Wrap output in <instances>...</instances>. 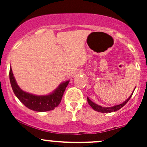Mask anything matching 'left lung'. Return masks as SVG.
I'll return each instance as SVG.
<instances>
[{
	"mask_svg": "<svg viewBox=\"0 0 147 147\" xmlns=\"http://www.w3.org/2000/svg\"><path fill=\"white\" fill-rule=\"evenodd\" d=\"M133 92H134V91H133ZM133 93V92H132V94L130 95V97L127 99H126L125 102H124L120 104H118V105H115L114 106H112V107H102V106L97 105V104H96L95 103L92 102V101H91L90 99L88 98V97H87V100H88V102L89 105H90L91 107L92 108V109H93V110H95L96 111H98V112H100V113L115 112V111L119 110L121 108H122L123 106L125 105L126 103L129 102V100L130 99V98L131 97V96H132Z\"/></svg>",
	"mask_w": 147,
	"mask_h": 147,
	"instance_id": "obj_1",
	"label": "left lung"
}]
</instances>
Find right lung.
<instances>
[{
	"label": "right lung",
	"instance_id": "add662e5",
	"mask_svg": "<svg viewBox=\"0 0 147 147\" xmlns=\"http://www.w3.org/2000/svg\"><path fill=\"white\" fill-rule=\"evenodd\" d=\"M9 80L16 97L28 109L37 112L52 111L57 107L61 101L65 88L70 82L67 81L61 84L56 90L50 95H35L21 90L15 80L11 68L9 70Z\"/></svg>",
	"mask_w": 147,
	"mask_h": 147
}]
</instances>
